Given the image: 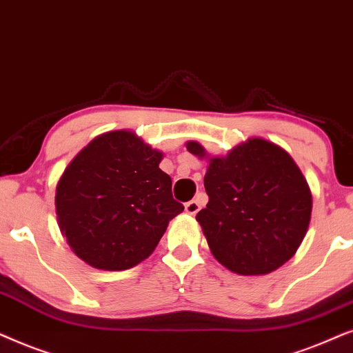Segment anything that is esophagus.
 <instances>
[{
    "mask_svg": "<svg viewBox=\"0 0 353 353\" xmlns=\"http://www.w3.org/2000/svg\"><path fill=\"white\" fill-rule=\"evenodd\" d=\"M185 211L189 214H196L200 211V203L196 200H190L185 203Z\"/></svg>",
    "mask_w": 353,
    "mask_h": 353,
    "instance_id": "esophagus-1",
    "label": "esophagus"
}]
</instances>
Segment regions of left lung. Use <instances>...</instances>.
<instances>
[{
    "label": "left lung",
    "mask_w": 353,
    "mask_h": 353,
    "mask_svg": "<svg viewBox=\"0 0 353 353\" xmlns=\"http://www.w3.org/2000/svg\"><path fill=\"white\" fill-rule=\"evenodd\" d=\"M199 158L206 152L187 142ZM208 205L199 221L213 256L242 276L268 274L295 255L312 216V192L290 154L265 139H250L228 157L210 158Z\"/></svg>",
    "instance_id": "obj_1"
}]
</instances>
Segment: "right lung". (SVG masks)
Returning a JSON list of instances; mask_svg holds the SVG:
<instances>
[{
  "label": "right lung",
  "mask_w": 353,
  "mask_h": 353,
  "mask_svg": "<svg viewBox=\"0 0 353 353\" xmlns=\"http://www.w3.org/2000/svg\"><path fill=\"white\" fill-rule=\"evenodd\" d=\"M161 158L134 132L114 130L93 139L65 168L56 187L58 224L87 265L105 271L139 265L184 211L159 169Z\"/></svg>",
  "instance_id": "add662e5"
}]
</instances>
